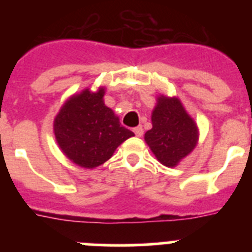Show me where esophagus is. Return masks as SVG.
<instances>
[{"label":"esophagus","mask_w":252,"mask_h":252,"mask_svg":"<svg viewBox=\"0 0 252 252\" xmlns=\"http://www.w3.org/2000/svg\"><path fill=\"white\" fill-rule=\"evenodd\" d=\"M133 132H135V135H136L137 137H141L142 135H144V130H142L141 126H137V127L133 128Z\"/></svg>","instance_id":"esophagus-1"}]
</instances>
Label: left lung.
<instances>
[{
	"instance_id": "obj_1",
	"label": "left lung",
	"mask_w": 252,
	"mask_h": 252,
	"mask_svg": "<svg viewBox=\"0 0 252 252\" xmlns=\"http://www.w3.org/2000/svg\"><path fill=\"white\" fill-rule=\"evenodd\" d=\"M151 124L153 127L146 131L144 139L162 165L174 168L197 146L199 139L197 122L178 97L158 95Z\"/></svg>"
}]
</instances>
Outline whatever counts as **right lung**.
<instances>
[{
  "mask_svg": "<svg viewBox=\"0 0 252 252\" xmlns=\"http://www.w3.org/2000/svg\"><path fill=\"white\" fill-rule=\"evenodd\" d=\"M104 87L70 95L55 116L54 135L60 150L75 165L94 169L110 159L135 133L121 126L103 101Z\"/></svg>",
  "mask_w": 252,
  "mask_h": 252,
  "instance_id": "right-lung-1",
  "label": "right lung"
}]
</instances>
